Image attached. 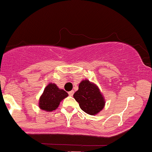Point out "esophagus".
<instances>
[{"label":"esophagus","instance_id":"obj_1","mask_svg":"<svg viewBox=\"0 0 152 152\" xmlns=\"http://www.w3.org/2000/svg\"><path fill=\"white\" fill-rule=\"evenodd\" d=\"M74 91H69V96H71L74 95Z\"/></svg>","mask_w":152,"mask_h":152}]
</instances>
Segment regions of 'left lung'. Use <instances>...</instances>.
<instances>
[{
    "mask_svg": "<svg viewBox=\"0 0 152 152\" xmlns=\"http://www.w3.org/2000/svg\"><path fill=\"white\" fill-rule=\"evenodd\" d=\"M74 97L80 108L90 115L98 114L105 104V101L98 87L88 80H84L80 83L78 90L75 92Z\"/></svg>",
    "mask_w": 152,
    "mask_h": 152,
    "instance_id": "left-lung-1",
    "label": "left lung"
}]
</instances>
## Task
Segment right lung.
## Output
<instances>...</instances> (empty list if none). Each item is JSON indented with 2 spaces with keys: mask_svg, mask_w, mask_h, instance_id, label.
Listing matches in <instances>:
<instances>
[{
  "mask_svg": "<svg viewBox=\"0 0 152 152\" xmlns=\"http://www.w3.org/2000/svg\"><path fill=\"white\" fill-rule=\"evenodd\" d=\"M69 94L63 89H59L54 83H49L45 88L39 100V107L47 111H54L58 108L60 102Z\"/></svg>",
  "mask_w": 152,
  "mask_h": 152,
  "instance_id": "add662e5",
  "label": "right lung"
}]
</instances>
